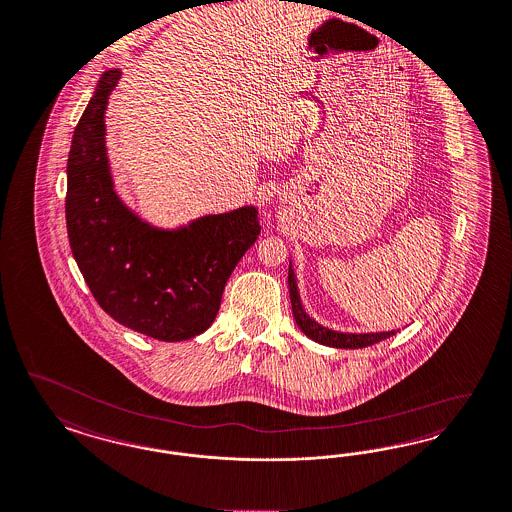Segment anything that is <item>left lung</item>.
<instances>
[{
  "label": "left lung",
  "instance_id": "1",
  "mask_svg": "<svg viewBox=\"0 0 512 512\" xmlns=\"http://www.w3.org/2000/svg\"><path fill=\"white\" fill-rule=\"evenodd\" d=\"M287 283H289V297H291L293 316H295L300 331L318 344L331 346V348H342V350H355V348H367V346H372L376 342H382V340H386L389 336L397 333V331H384V333H340V331H333V329L321 325L316 319H312L306 314V310L302 306V300H300L297 276H295V270H293L291 263H289Z\"/></svg>",
  "mask_w": 512,
  "mask_h": 512
}]
</instances>
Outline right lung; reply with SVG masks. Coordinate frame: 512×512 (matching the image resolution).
Here are the masks:
<instances>
[{
    "instance_id": "add662e5",
    "label": "right lung",
    "mask_w": 512,
    "mask_h": 512,
    "mask_svg": "<svg viewBox=\"0 0 512 512\" xmlns=\"http://www.w3.org/2000/svg\"><path fill=\"white\" fill-rule=\"evenodd\" d=\"M123 71L102 73L73 130L66 223L71 253L102 310L164 342L204 333L227 280L261 234L255 206L160 229L132 212L113 187L106 107Z\"/></svg>"
}]
</instances>
